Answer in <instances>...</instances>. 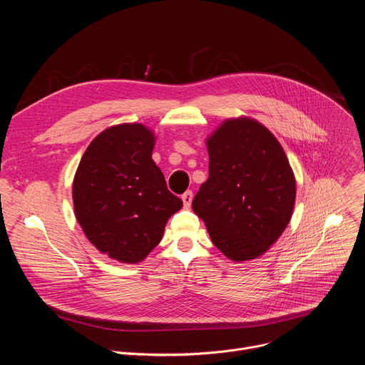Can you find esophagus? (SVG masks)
<instances>
[{
	"mask_svg": "<svg viewBox=\"0 0 365 365\" xmlns=\"http://www.w3.org/2000/svg\"><path fill=\"white\" fill-rule=\"evenodd\" d=\"M192 199H193V193H192V190H186V192L182 195V200H183V205H185L186 207H189V206H190Z\"/></svg>",
	"mask_w": 365,
	"mask_h": 365,
	"instance_id": "34e87169",
	"label": "esophagus"
}]
</instances>
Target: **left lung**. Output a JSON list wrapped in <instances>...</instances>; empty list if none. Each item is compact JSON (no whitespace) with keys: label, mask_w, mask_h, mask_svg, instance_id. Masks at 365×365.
<instances>
[{"label":"left lung","mask_w":365,"mask_h":365,"mask_svg":"<svg viewBox=\"0 0 365 365\" xmlns=\"http://www.w3.org/2000/svg\"><path fill=\"white\" fill-rule=\"evenodd\" d=\"M210 178L192 200L214 245L232 262L264 254L286 230L296 180L277 138L255 120L224 121L206 140Z\"/></svg>","instance_id":"obj_1"}]
</instances>
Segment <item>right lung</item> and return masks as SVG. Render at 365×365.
<instances>
[{
  "label": "right lung",
  "mask_w": 365,
  "mask_h": 365,
  "mask_svg": "<svg viewBox=\"0 0 365 365\" xmlns=\"http://www.w3.org/2000/svg\"><path fill=\"white\" fill-rule=\"evenodd\" d=\"M154 133L120 124L98 134L73 179L75 217L102 254L135 264L162 241L168 220L183 202L151 159Z\"/></svg>",
  "instance_id": "right-lung-1"
}]
</instances>
